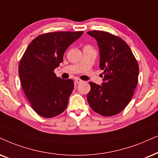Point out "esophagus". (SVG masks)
Wrapping results in <instances>:
<instances>
[{"instance_id":"1","label":"esophagus","mask_w":158,"mask_h":158,"mask_svg":"<svg viewBox=\"0 0 158 158\" xmlns=\"http://www.w3.org/2000/svg\"><path fill=\"white\" fill-rule=\"evenodd\" d=\"M82 81H83L82 80H81V79H75V83L77 84V85H79V84L81 83Z\"/></svg>"}]
</instances>
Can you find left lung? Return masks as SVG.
I'll use <instances>...</instances> for the list:
<instances>
[{
  "instance_id": "8db88e82",
  "label": "left lung",
  "mask_w": 158,
  "mask_h": 158,
  "mask_svg": "<svg viewBox=\"0 0 158 158\" xmlns=\"http://www.w3.org/2000/svg\"><path fill=\"white\" fill-rule=\"evenodd\" d=\"M87 33L97 41L100 69L104 71L101 85L89 82L91 89L87 102L99 114H117L132 99L138 83L139 65L131 48L120 38L101 31Z\"/></svg>"
}]
</instances>
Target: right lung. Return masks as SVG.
<instances>
[{"label":"right lung","mask_w":158,"mask_h":158,"mask_svg":"<svg viewBox=\"0 0 158 158\" xmlns=\"http://www.w3.org/2000/svg\"><path fill=\"white\" fill-rule=\"evenodd\" d=\"M83 31L53 32L31 41L19 65L21 85L31 106L45 118L55 117L66 109L73 89L72 79L57 77L54 70L63 61V55Z\"/></svg>","instance_id":"add662e5"}]
</instances>
